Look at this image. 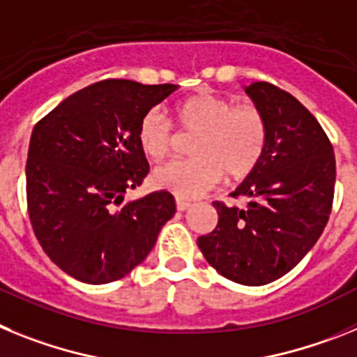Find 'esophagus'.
<instances>
[{
	"label": "esophagus",
	"mask_w": 357,
	"mask_h": 357,
	"mask_svg": "<svg viewBox=\"0 0 357 357\" xmlns=\"http://www.w3.org/2000/svg\"><path fill=\"white\" fill-rule=\"evenodd\" d=\"M176 208H178L179 212H183V210L190 208V203H188V201H183V199H176Z\"/></svg>",
	"instance_id": "esophagus-1"
}]
</instances>
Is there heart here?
<instances>
[{"label":"heart","instance_id":"obj_1","mask_svg":"<svg viewBox=\"0 0 357 357\" xmlns=\"http://www.w3.org/2000/svg\"><path fill=\"white\" fill-rule=\"evenodd\" d=\"M176 122L185 132H196L190 160H170L153 172L154 187L192 199L215 187L222 176L243 179L260 163L268 145V122L255 105H235L215 93H199L176 105ZM138 144L153 160L172 149L174 127L160 107L138 123Z\"/></svg>","mask_w":357,"mask_h":357}]
</instances>
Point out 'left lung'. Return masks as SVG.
<instances>
[{
    "instance_id": "left-lung-1",
    "label": "left lung",
    "mask_w": 357,
    "mask_h": 357,
    "mask_svg": "<svg viewBox=\"0 0 357 357\" xmlns=\"http://www.w3.org/2000/svg\"><path fill=\"white\" fill-rule=\"evenodd\" d=\"M268 122L266 153L231 197L213 201L215 230L197 238L212 268L244 286H264L289 273L320 238L336 181L333 145L318 120L293 95L269 82L246 86Z\"/></svg>"
}]
</instances>
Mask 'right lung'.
<instances>
[{
	"label": "right lung",
	"mask_w": 357,
	"mask_h": 357,
	"mask_svg": "<svg viewBox=\"0 0 357 357\" xmlns=\"http://www.w3.org/2000/svg\"><path fill=\"white\" fill-rule=\"evenodd\" d=\"M176 84L107 79L73 93L36 123L26 160L33 234L55 266L107 284L142 264L176 213L165 190L123 203L149 174L138 123Z\"/></svg>",
	"instance_id": "1"
}]
</instances>
